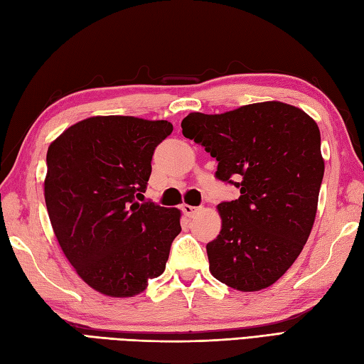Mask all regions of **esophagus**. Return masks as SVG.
<instances>
[{"label":"esophagus","mask_w":364,"mask_h":364,"mask_svg":"<svg viewBox=\"0 0 364 364\" xmlns=\"http://www.w3.org/2000/svg\"><path fill=\"white\" fill-rule=\"evenodd\" d=\"M181 211L188 215V218H194V215L200 211V208L197 206H191V205H183Z\"/></svg>","instance_id":"1"}]
</instances>
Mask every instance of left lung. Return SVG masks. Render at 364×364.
Segmentation results:
<instances>
[{"label": "left lung", "mask_w": 364, "mask_h": 364, "mask_svg": "<svg viewBox=\"0 0 364 364\" xmlns=\"http://www.w3.org/2000/svg\"><path fill=\"white\" fill-rule=\"evenodd\" d=\"M181 128L219 161L215 178L241 192L218 206L222 230L206 244L211 274L244 292L274 284L314 223L323 178L318 125L296 106L264 102L214 115L192 112Z\"/></svg>", "instance_id": "1"}]
</instances>
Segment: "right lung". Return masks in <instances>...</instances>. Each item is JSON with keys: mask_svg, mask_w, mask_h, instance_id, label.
Segmentation results:
<instances>
[{"mask_svg": "<svg viewBox=\"0 0 364 364\" xmlns=\"http://www.w3.org/2000/svg\"><path fill=\"white\" fill-rule=\"evenodd\" d=\"M167 120L128 115L75 123L46 153L45 203L67 259L90 288L133 297L166 269L180 211L142 202Z\"/></svg>", "mask_w": 364, "mask_h": 364, "instance_id": "obj_1", "label": "right lung"}]
</instances>
